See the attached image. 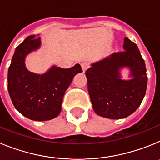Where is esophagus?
<instances>
[{
  "label": "esophagus",
  "mask_w": 160,
  "mask_h": 160,
  "mask_svg": "<svg viewBox=\"0 0 160 160\" xmlns=\"http://www.w3.org/2000/svg\"><path fill=\"white\" fill-rule=\"evenodd\" d=\"M81 66H82V71L85 72L89 68V64L87 62H82L81 64Z\"/></svg>",
  "instance_id": "obj_1"
}]
</instances>
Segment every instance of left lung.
<instances>
[{
    "label": "left lung",
    "instance_id": "obj_1",
    "mask_svg": "<svg viewBox=\"0 0 160 160\" xmlns=\"http://www.w3.org/2000/svg\"><path fill=\"white\" fill-rule=\"evenodd\" d=\"M123 49L92 63L86 71L93 109L104 118L120 119L129 116L140 106L146 94V66L138 46L125 38ZM123 68L129 69L131 79H122Z\"/></svg>",
    "mask_w": 160,
    "mask_h": 160
}]
</instances>
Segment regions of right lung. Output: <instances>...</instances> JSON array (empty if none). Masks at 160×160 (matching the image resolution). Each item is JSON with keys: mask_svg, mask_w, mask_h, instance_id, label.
Listing matches in <instances>:
<instances>
[{"mask_svg": "<svg viewBox=\"0 0 160 160\" xmlns=\"http://www.w3.org/2000/svg\"><path fill=\"white\" fill-rule=\"evenodd\" d=\"M41 47V38L30 35L16 48L8 70V90L12 104L22 114L34 121L50 120L60 114L65 92L81 66L69 69L53 66L42 74L25 66V57Z\"/></svg>", "mask_w": 160, "mask_h": 160, "instance_id": "right-lung-1", "label": "right lung"}]
</instances>
